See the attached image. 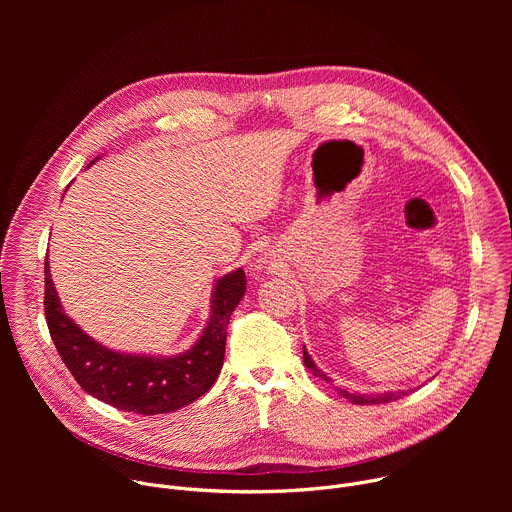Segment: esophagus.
I'll list each match as a JSON object with an SVG mask.
<instances>
[{
  "label": "esophagus",
  "mask_w": 512,
  "mask_h": 512,
  "mask_svg": "<svg viewBox=\"0 0 512 512\" xmlns=\"http://www.w3.org/2000/svg\"><path fill=\"white\" fill-rule=\"evenodd\" d=\"M263 265H265L263 261H255L251 267H253V271H261V269H263Z\"/></svg>",
  "instance_id": "34e87169"
}]
</instances>
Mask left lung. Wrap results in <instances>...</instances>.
<instances>
[{
    "mask_svg": "<svg viewBox=\"0 0 512 512\" xmlns=\"http://www.w3.org/2000/svg\"><path fill=\"white\" fill-rule=\"evenodd\" d=\"M304 364H306V369H308V371H312V375H314V377H318V379H322V381H326V383H332V379H330L328 375H324V371H320V369L316 367V362H314V360H312V356L308 354L306 346H304ZM338 393H340L344 399L352 401L354 405H377V403H391V401H397L399 397L407 395L405 391H397V393H377V395H360V393H350V391H346V389H340V387H338Z\"/></svg>",
    "mask_w": 512,
    "mask_h": 512,
    "instance_id": "1",
    "label": "left lung"
}]
</instances>
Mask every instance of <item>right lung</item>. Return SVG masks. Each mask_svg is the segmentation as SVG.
Wrapping results in <instances>:
<instances>
[{"instance_id": "right-lung-1", "label": "right lung", "mask_w": 512, "mask_h": 512, "mask_svg": "<svg viewBox=\"0 0 512 512\" xmlns=\"http://www.w3.org/2000/svg\"><path fill=\"white\" fill-rule=\"evenodd\" d=\"M44 283L48 330L66 369L95 399L139 415L176 411L202 397L214 385L223 369L231 314L247 289L243 269L218 277L210 294V316L200 338L186 352L150 356L111 350L72 322L58 300L48 257Z\"/></svg>"}]
</instances>
